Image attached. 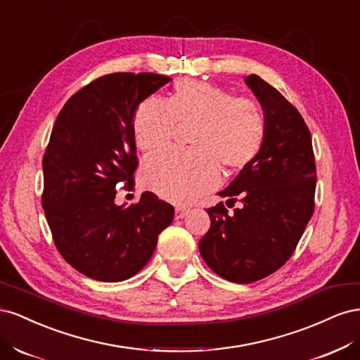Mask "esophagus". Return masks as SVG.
I'll list each match as a JSON object with an SVG mask.
<instances>
[{
  "label": "esophagus",
  "mask_w": 360,
  "mask_h": 360,
  "mask_svg": "<svg viewBox=\"0 0 360 360\" xmlns=\"http://www.w3.org/2000/svg\"><path fill=\"white\" fill-rule=\"evenodd\" d=\"M188 207H176V219H183V217L188 214Z\"/></svg>",
  "instance_id": "34e87169"
}]
</instances>
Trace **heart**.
I'll return each mask as SVG.
<instances>
[{"label":"heart","mask_w":360,"mask_h":360,"mask_svg":"<svg viewBox=\"0 0 360 360\" xmlns=\"http://www.w3.org/2000/svg\"><path fill=\"white\" fill-rule=\"evenodd\" d=\"M177 127H193L189 151H165L144 162V186L172 202H188L219 183V168L236 172L258 155L264 139L263 111L210 82L183 79L165 102L150 97L134 115L139 150L165 148Z\"/></svg>","instance_id":"heart-1"}]
</instances>
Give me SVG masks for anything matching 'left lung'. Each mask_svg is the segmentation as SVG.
Segmentation results:
<instances>
[{
  "mask_svg": "<svg viewBox=\"0 0 360 360\" xmlns=\"http://www.w3.org/2000/svg\"><path fill=\"white\" fill-rule=\"evenodd\" d=\"M245 84L264 114L263 144L217 193L240 207L231 214L222 202L207 210L210 230L200 240L207 266L236 284L263 279L287 263L314 213L317 183L311 134L299 111L259 76H246Z\"/></svg>",
  "mask_w": 360,
  "mask_h": 360,
  "instance_id": "left-lung-1",
  "label": "left lung"
}]
</instances>
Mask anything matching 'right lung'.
<instances>
[{
	"label": "right lung",
	"instance_id": "add662e5",
	"mask_svg": "<svg viewBox=\"0 0 360 360\" xmlns=\"http://www.w3.org/2000/svg\"><path fill=\"white\" fill-rule=\"evenodd\" d=\"M171 78L112 73L73 94L60 111L43 156L41 205L61 257L102 282L136 275L153 255L174 207L155 193L115 204L117 186H134L138 168L134 115Z\"/></svg>",
	"mask_w": 360,
	"mask_h": 360
}]
</instances>
